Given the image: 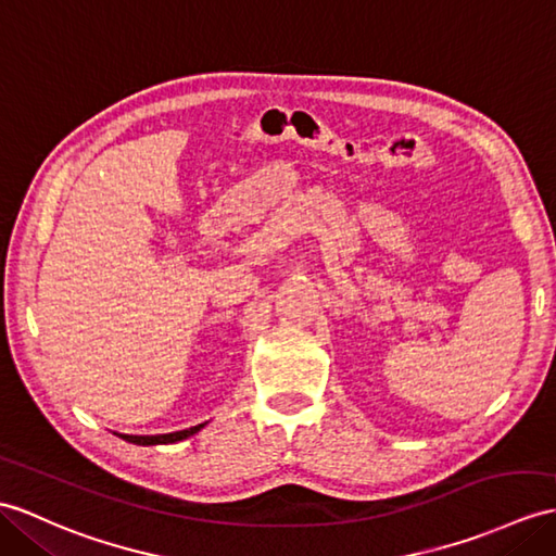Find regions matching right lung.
I'll list each match as a JSON object with an SVG mask.
<instances>
[{
    "label": "right lung",
    "instance_id": "1",
    "mask_svg": "<svg viewBox=\"0 0 556 556\" xmlns=\"http://www.w3.org/2000/svg\"><path fill=\"white\" fill-rule=\"evenodd\" d=\"M208 424V421H205ZM205 424H199V426H191V429H185V431H173V433H159V435H130V433H115L125 438L127 443H135V445H170V443H177V441H185V438L199 433Z\"/></svg>",
    "mask_w": 556,
    "mask_h": 556
}]
</instances>
